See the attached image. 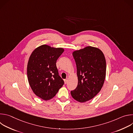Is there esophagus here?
I'll return each mask as SVG.
<instances>
[{"mask_svg":"<svg viewBox=\"0 0 133 133\" xmlns=\"http://www.w3.org/2000/svg\"><path fill=\"white\" fill-rule=\"evenodd\" d=\"M67 82H68V79H65V80H64L65 84H66L67 83Z\"/></svg>","mask_w":133,"mask_h":133,"instance_id":"esophagus-1","label":"esophagus"}]
</instances>
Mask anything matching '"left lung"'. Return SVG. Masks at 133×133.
<instances>
[{
  "mask_svg": "<svg viewBox=\"0 0 133 133\" xmlns=\"http://www.w3.org/2000/svg\"><path fill=\"white\" fill-rule=\"evenodd\" d=\"M72 55L77 67L78 85L71 91V95L76 101L84 103L101 91L106 77V59L101 49L91 46L75 50Z\"/></svg>",
  "mask_w": 133,
  "mask_h": 133,
  "instance_id": "8db88e82",
  "label": "left lung"
}]
</instances>
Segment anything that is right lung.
<instances>
[{
  "label": "right lung",
  "mask_w": 133,
  "mask_h": 133,
  "mask_svg": "<svg viewBox=\"0 0 133 133\" xmlns=\"http://www.w3.org/2000/svg\"><path fill=\"white\" fill-rule=\"evenodd\" d=\"M64 51L63 48L43 45L35 49L29 57L28 81L34 94L43 100L53 98L64 84L56 64Z\"/></svg>",
  "instance_id": "right-lung-1"
}]
</instances>
